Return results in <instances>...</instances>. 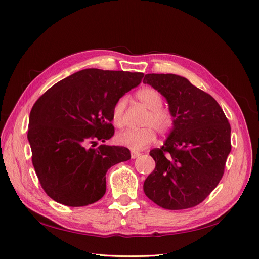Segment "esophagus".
Segmentation results:
<instances>
[{
  "mask_svg": "<svg viewBox=\"0 0 259 259\" xmlns=\"http://www.w3.org/2000/svg\"><path fill=\"white\" fill-rule=\"evenodd\" d=\"M139 155H140V153H139V152H137V151H132V152H131L132 159H136V158H138Z\"/></svg>",
  "mask_w": 259,
  "mask_h": 259,
  "instance_id": "esophagus-1",
  "label": "esophagus"
}]
</instances>
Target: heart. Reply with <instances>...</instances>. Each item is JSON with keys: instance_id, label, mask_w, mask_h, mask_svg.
Listing matches in <instances>:
<instances>
[{"instance_id": "b5f03b06", "label": "heart", "mask_w": 259, "mask_h": 259, "mask_svg": "<svg viewBox=\"0 0 259 259\" xmlns=\"http://www.w3.org/2000/svg\"><path fill=\"white\" fill-rule=\"evenodd\" d=\"M136 97L148 110H150L145 121V125L148 126L140 130H126L119 133L116 135V143L134 151H139L151 145L155 140V132L151 126H153L160 134H166L173 127L174 116L167 109L162 108V97L160 93L154 89L146 88L139 90ZM126 104V97H121L115 101L112 108L111 117L116 127H122L124 125V111Z\"/></svg>"}]
</instances>
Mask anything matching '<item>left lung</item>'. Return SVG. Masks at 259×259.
<instances>
[{
  "label": "left lung",
  "instance_id": "1",
  "mask_svg": "<svg viewBox=\"0 0 259 259\" xmlns=\"http://www.w3.org/2000/svg\"><path fill=\"white\" fill-rule=\"evenodd\" d=\"M143 82L166 99L174 116L164 145L150 151L155 168L145 180V194L166 209L193 207L223 177L230 124L217 101L184 76L151 73Z\"/></svg>",
  "mask_w": 259,
  "mask_h": 259
}]
</instances>
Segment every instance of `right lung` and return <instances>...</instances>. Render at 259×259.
Segmentation results:
<instances>
[{
  "label": "right lung",
  "instance_id": "1",
  "mask_svg": "<svg viewBox=\"0 0 259 259\" xmlns=\"http://www.w3.org/2000/svg\"><path fill=\"white\" fill-rule=\"evenodd\" d=\"M144 73L84 69L59 81L36 100L28 140L36 176L60 204L85 206L106 193V173L131 159L127 148L105 143L114 134L111 111L117 99L142 82Z\"/></svg>",
  "mask_w": 259,
  "mask_h": 259
}]
</instances>
